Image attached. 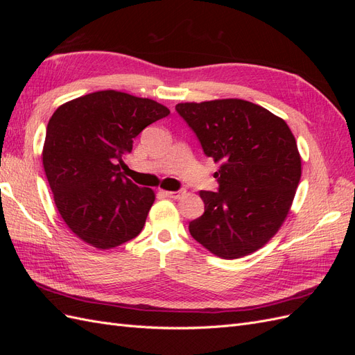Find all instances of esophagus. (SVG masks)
Masks as SVG:
<instances>
[{
    "mask_svg": "<svg viewBox=\"0 0 355 355\" xmlns=\"http://www.w3.org/2000/svg\"><path fill=\"white\" fill-rule=\"evenodd\" d=\"M184 194H185L184 189H180V191H164V196H167L170 198H175V200L180 198Z\"/></svg>",
    "mask_w": 355,
    "mask_h": 355,
    "instance_id": "esophagus-1",
    "label": "esophagus"
}]
</instances>
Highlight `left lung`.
<instances>
[{"label": "left lung", "instance_id": "8db88e82", "mask_svg": "<svg viewBox=\"0 0 355 355\" xmlns=\"http://www.w3.org/2000/svg\"><path fill=\"white\" fill-rule=\"evenodd\" d=\"M176 111L220 163L219 191H200L204 213L189 222L191 235L223 259L259 250L282 228L302 173L292 130L243 99L178 103Z\"/></svg>", "mask_w": 355, "mask_h": 355}]
</instances>
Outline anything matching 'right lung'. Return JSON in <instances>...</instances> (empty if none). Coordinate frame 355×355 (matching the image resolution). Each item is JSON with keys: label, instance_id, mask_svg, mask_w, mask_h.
Wrapping results in <instances>:
<instances>
[{"label": "right lung", "instance_id": "add662e5", "mask_svg": "<svg viewBox=\"0 0 355 355\" xmlns=\"http://www.w3.org/2000/svg\"><path fill=\"white\" fill-rule=\"evenodd\" d=\"M168 114L153 99L102 90L51 115L42 166L62 219L84 243L106 250L141 234L155 194L123 175V159L133 139Z\"/></svg>", "mask_w": 355, "mask_h": 355}]
</instances>
